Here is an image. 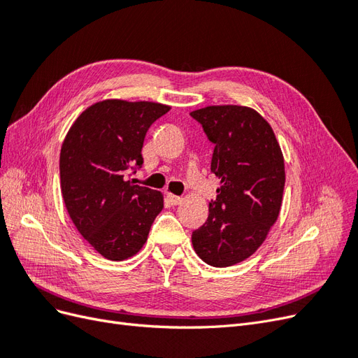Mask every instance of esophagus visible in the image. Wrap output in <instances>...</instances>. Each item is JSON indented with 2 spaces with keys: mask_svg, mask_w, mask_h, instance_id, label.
Masks as SVG:
<instances>
[{
  "mask_svg": "<svg viewBox=\"0 0 358 358\" xmlns=\"http://www.w3.org/2000/svg\"><path fill=\"white\" fill-rule=\"evenodd\" d=\"M167 199H169V201H170L173 206L180 204V201H182V197L175 196V194H171V192H169V194H167Z\"/></svg>",
  "mask_w": 358,
  "mask_h": 358,
  "instance_id": "34e87169",
  "label": "esophagus"
}]
</instances>
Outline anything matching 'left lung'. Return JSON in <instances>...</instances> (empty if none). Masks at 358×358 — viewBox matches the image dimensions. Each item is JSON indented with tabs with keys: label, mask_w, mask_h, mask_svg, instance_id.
I'll use <instances>...</instances> for the list:
<instances>
[{
	"label": "left lung",
	"mask_w": 358,
	"mask_h": 358,
	"mask_svg": "<svg viewBox=\"0 0 358 358\" xmlns=\"http://www.w3.org/2000/svg\"><path fill=\"white\" fill-rule=\"evenodd\" d=\"M191 116L215 145L210 170L221 183L192 246L204 263L229 267L251 257L278 220L284 155L272 127L251 107L208 106Z\"/></svg>",
	"instance_id": "left-lung-1"
}]
</instances>
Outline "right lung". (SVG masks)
<instances>
[{
  "label": "right lung",
  "mask_w": 358,
  "mask_h": 358,
  "mask_svg": "<svg viewBox=\"0 0 358 358\" xmlns=\"http://www.w3.org/2000/svg\"><path fill=\"white\" fill-rule=\"evenodd\" d=\"M170 106L103 100L83 110L64 138L61 192L76 229L112 262L136 255L164 208L159 191L134 185L129 169L142 167L149 127Z\"/></svg>",
  "instance_id": "obj_1"
}]
</instances>
